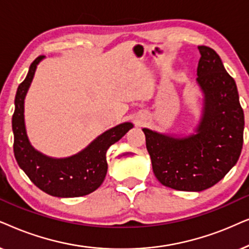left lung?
<instances>
[{"label":"left lung","mask_w":249,"mask_h":249,"mask_svg":"<svg viewBox=\"0 0 249 249\" xmlns=\"http://www.w3.org/2000/svg\"><path fill=\"white\" fill-rule=\"evenodd\" d=\"M197 84L203 109L196 133L180 138L142 128L155 177L165 187L203 191L237 164L244 142V110L234 79L208 46H198Z\"/></svg>","instance_id":"left-lung-1"}]
</instances>
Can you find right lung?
Listing matches in <instances>:
<instances>
[{
    "mask_svg": "<svg viewBox=\"0 0 249 249\" xmlns=\"http://www.w3.org/2000/svg\"><path fill=\"white\" fill-rule=\"evenodd\" d=\"M43 55L36 58L29 67L25 81L18 86L12 116V131L15 135L13 151L17 163L36 187L48 195L60 198L82 197L100 187L107 174L106 152L115 142L133 127L130 122L95 138L88 147L66 158L49 157L33 147L29 142L25 125V98L34 78L37 65Z\"/></svg>",
    "mask_w": 249,
    "mask_h": 249,
    "instance_id": "add662e5",
    "label": "right lung"
}]
</instances>
